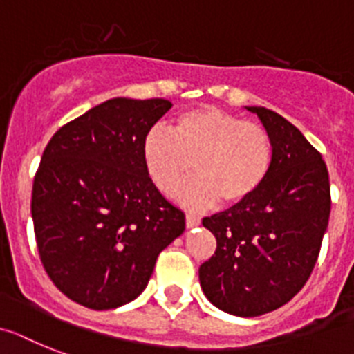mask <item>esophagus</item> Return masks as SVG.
Wrapping results in <instances>:
<instances>
[{"instance_id": "1", "label": "esophagus", "mask_w": 354, "mask_h": 354, "mask_svg": "<svg viewBox=\"0 0 354 354\" xmlns=\"http://www.w3.org/2000/svg\"><path fill=\"white\" fill-rule=\"evenodd\" d=\"M201 223L200 218H196V216H191V214H187L185 216V225L187 228H192V227H198Z\"/></svg>"}]
</instances>
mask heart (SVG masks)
Here are the masks:
<instances>
[{"instance_id": "1", "label": "heart", "mask_w": 354, "mask_h": 354, "mask_svg": "<svg viewBox=\"0 0 354 354\" xmlns=\"http://www.w3.org/2000/svg\"><path fill=\"white\" fill-rule=\"evenodd\" d=\"M142 162L163 194L180 191L189 209L227 207L248 201L264 185L273 163L270 133L255 122L214 106L187 109L174 117L171 131L153 127L142 140Z\"/></svg>"}]
</instances>
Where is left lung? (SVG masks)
I'll list each match as a JSON object with an SVG mask.
<instances>
[{"instance_id":"left-lung-1","label":"left lung","mask_w":354,"mask_h":354,"mask_svg":"<svg viewBox=\"0 0 354 354\" xmlns=\"http://www.w3.org/2000/svg\"><path fill=\"white\" fill-rule=\"evenodd\" d=\"M246 109L272 136V171L250 200L203 219L218 246L200 266V283L219 310L257 317L292 301L310 279L331 189L322 154L293 124L272 109Z\"/></svg>"}]
</instances>
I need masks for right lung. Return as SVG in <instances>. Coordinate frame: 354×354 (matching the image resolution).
<instances>
[{"mask_svg":"<svg viewBox=\"0 0 354 354\" xmlns=\"http://www.w3.org/2000/svg\"><path fill=\"white\" fill-rule=\"evenodd\" d=\"M165 99H111L52 136L35 172L32 219L41 263L68 299L113 310L144 292L160 252L185 230L142 162Z\"/></svg>","mask_w":354,"mask_h":354,"instance_id":"add662e5","label":"right lung"}]
</instances>
